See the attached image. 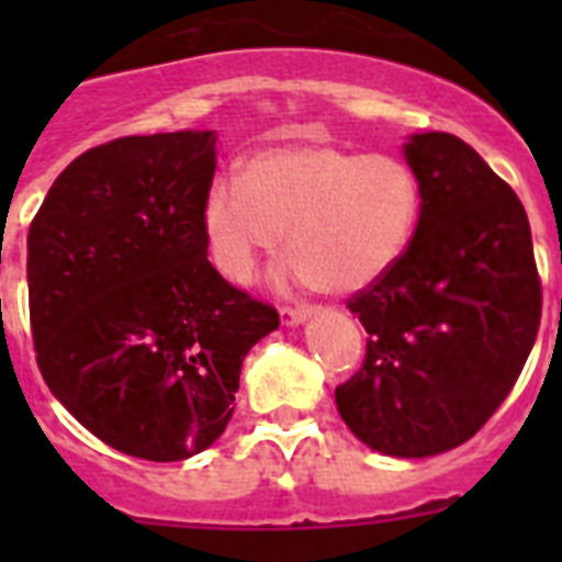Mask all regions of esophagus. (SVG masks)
Returning <instances> with one entry per match:
<instances>
[{
  "mask_svg": "<svg viewBox=\"0 0 562 562\" xmlns=\"http://www.w3.org/2000/svg\"><path fill=\"white\" fill-rule=\"evenodd\" d=\"M310 312H312V306H306V304L284 306V310H281V321H284L286 326H295V324H301V321H304Z\"/></svg>",
  "mask_w": 562,
  "mask_h": 562,
  "instance_id": "1",
  "label": "esophagus"
}]
</instances>
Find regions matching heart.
I'll list each match as a JSON object with an SVG mask.
<instances>
[{
  "mask_svg": "<svg viewBox=\"0 0 562 562\" xmlns=\"http://www.w3.org/2000/svg\"><path fill=\"white\" fill-rule=\"evenodd\" d=\"M419 213V177L396 154L290 143L252 154L245 180L216 177L202 227L231 281H247L286 231L292 276L342 295L374 284L405 256Z\"/></svg>",
  "mask_w": 562,
  "mask_h": 562,
  "instance_id": "b5f03b06",
  "label": "heart"
}]
</instances>
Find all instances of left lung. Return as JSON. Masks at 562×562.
<instances>
[{
    "label": "left lung",
    "mask_w": 562,
    "mask_h": 562,
    "mask_svg": "<svg viewBox=\"0 0 562 562\" xmlns=\"http://www.w3.org/2000/svg\"><path fill=\"white\" fill-rule=\"evenodd\" d=\"M422 213L405 256L346 301L366 360L335 389L371 450L422 459L473 439L518 382L538 337L532 231L515 191L448 132L405 146Z\"/></svg>",
    "instance_id": "1"
}]
</instances>
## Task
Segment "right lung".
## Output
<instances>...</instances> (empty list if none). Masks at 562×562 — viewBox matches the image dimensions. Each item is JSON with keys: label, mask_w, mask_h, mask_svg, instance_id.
Returning <instances> with one entry per match:
<instances>
[{"label": "right lung", "mask_w": 562, "mask_h": 562, "mask_svg": "<svg viewBox=\"0 0 562 562\" xmlns=\"http://www.w3.org/2000/svg\"><path fill=\"white\" fill-rule=\"evenodd\" d=\"M213 132L132 134L69 162L30 222L27 295L47 389L109 448L180 461L233 416L276 306L207 261Z\"/></svg>", "instance_id": "right-lung-1"}]
</instances>
